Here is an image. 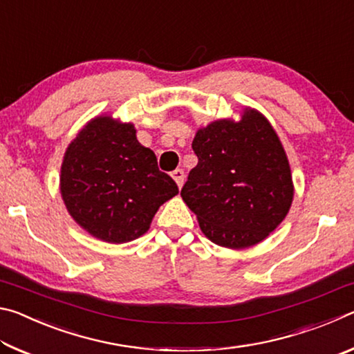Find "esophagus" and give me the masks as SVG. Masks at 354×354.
Returning a JSON list of instances; mask_svg holds the SVG:
<instances>
[{"mask_svg":"<svg viewBox=\"0 0 354 354\" xmlns=\"http://www.w3.org/2000/svg\"><path fill=\"white\" fill-rule=\"evenodd\" d=\"M171 178L175 179V183L178 184V187L181 189L183 187V184H184V171L181 170V169H176L175 171H171Z\"/></svg>","mask_w":354,"mask_h":354,"instance_id":"34e87169","label":"esophagus"}]
</instances>
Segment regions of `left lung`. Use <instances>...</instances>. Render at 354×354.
I'll return each instance as SVG.
<instances>
[{"instance_id": "left-lung-1", "label": "left lung", "mask_w": 354, "mask_h": 354, "mask_svg": "<svg viewBox=\"0 0 354 354\" xmlns=\"http://www.w3.org/2000/svg\"><path fill=\"white\" fill-rule=\"evenodd\" d=\"M192 148L198 164L181 196L205 236L241 250L263 241L289 212L290 165L278 134L254 109L239 122L217 120L198 129Z\"/></svg>"}]
</instances>
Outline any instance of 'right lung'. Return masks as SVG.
Wrapping results in <instances>:
<instances>
[{
	"label": "right lung",
	"instance_id": "right-lung-1",
	"mask_svg": "<svg viewBox=\"0 0 354 354\" xmlns=\"http://www.w3.org/2000/svg\"><path fill=\"white\" fill-rule=\"evenodd\" d=\"M178 192L156 154L137 140L133 123L93 118L65 151L62 200L76 223L100 241L124 243L145 234Z\"/></svg>",
	"mask_w": 354,
	"mask_h": 354
}]
</instances>
